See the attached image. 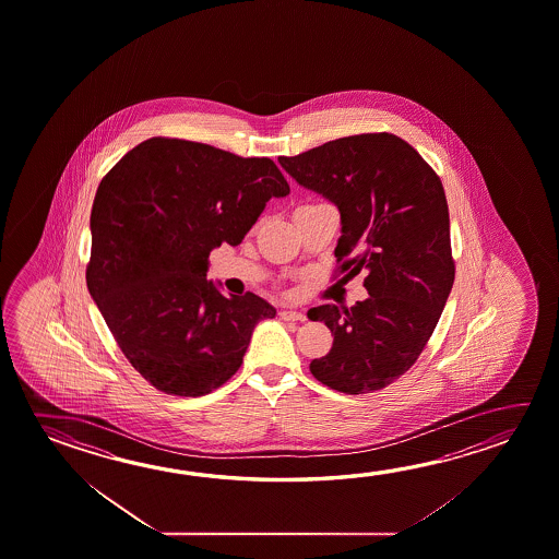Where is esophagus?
I'll return each instance as SVG.
<instances>
[{"label": "esophagus", "instance_id": "34e87169", "mask_svg": "<svg viewBox=\"0 0 559 559\" xmlns=\"http://www.w3.org/2000/svg\"><path fill=\"white\" fill-rule=\"evenodd\" d=\"M281 318L286 321H306V313L296 310H283L281 311Z\"/></svg>", "mask_w": 559, "mask_h": 559}]
</instances>
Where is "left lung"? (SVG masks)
<instances>
[{"mask_svg":"<svg viewBox=\"0 0 559 559\" xmlns=\"http://www.w3.org/2000/svg\"><path fill=\"white\" fill-rule=\"evenodd\" d=\"M278 164L296 183L337 206L341 273H367V300L308 311L333 335L330 353L311 360V374L343 394L382 390L415 365L454 283L449 204L439 175L388 132L331 140L278 157Z\"/></svg>","mask_w":559,"mask_h":559,"instance_id":"obj_1","label":"left lung"}]
</instances>
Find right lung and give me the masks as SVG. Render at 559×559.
Here are the masks:
<instances>
[{
    "label": "right lung",
    "mask_w": 559,
    "mask_h": 559,
    "mask_svg": "<svg viewBox=\"0 0 559 559\" xmlns=\"http://www.w3.org/2000/svg\"><path fill=\"white\" fill-rule=\"evenodd\" d=\"M290 192L269 157L150 138L103 177L87 288L130 365L165 394H211L238 372L276 310L206 281L212 249L239 246L266 202Z\"/></svg>",
    "instance_id": "1"
}]
</instances>
